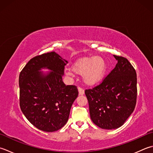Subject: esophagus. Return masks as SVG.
Returning <instances> with one entry per match:
<instances>
[{
	"mask_svg": "<svg viewBox=\"0 0 153 153\" xmlns=\"http://www.w3.org/2000/svg\"><path fill=\"white\" fill-rule=\"evenodd\" d=\"M78 91H79V95H83L84 94V89H82V88L79 87L78 88Z\"/></svg>",
	"mask_w": 153,
	"mask_h": 153,
	"instance_id": "esophagus-1",
	"label": "esophagus"
}]
</instances>
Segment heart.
<instances>
[{
  "mask_svg": "<svg viewBox=\"0 0 153 153\" xmlns=\"http://www.w3.org/2000/svg\"><path fill=\"white\" fill-rule=\"evenodd\" d=\"M106 62L101 56L83 57L74 63L72 70H66L65 74L72 77L74 74L83 76L87 85H93L100 82L106 71Z\"/></svg>",
  "mask_w": 153,
  "mask_h": 153,
  "instance_id": "1",
  "label": "heart"
}]
</instances>
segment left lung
I'll list each match as a JSON object with an SVG mask.
<instances>
[{"mask_svg":"<svg viewBox=\"0 0 153 153\" xmlns=\"http://www.w3.org/2000/svg\"><path fill=\"white\" fill-rule=\"evenodd\" d=\"M115 68L100 84L85 89L89 113L95 125L104 129L122 126L133 112L137 102V74L127 58L113 56Z\"/></svg>","mask_w":153,"mask_h":153,"instance_id":"1","label":"left lung"}]
</instances>
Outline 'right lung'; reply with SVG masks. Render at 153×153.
Returning a JSON list of instances; mask_svg holds the SVG:
<instances>
[{
    "label": "right lung",
    "mask_w": 153,
    "mask_h": 153,
    "mask_svg": "<svg viewBox=\"0 0 153 153\" xmlns=\"http://www.w3.org/2000/svg\"><path fill=\"white\" fill-rule=\"evenodd\" d=\"M67 63L55 52L43 53L32 58L20 73L21 111L41 131L53 132L64 127L78 95L76 85H65L62 81ZM43 68L52 71H39Z\"/></svg>",
    "instance_id": "1"
}]
</instances>
